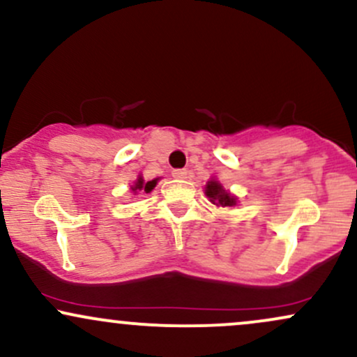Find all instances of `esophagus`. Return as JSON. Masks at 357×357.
<instances>
[{"label": "esophagus", "instance_id": "obj_1", "mask_svg": "<svg viewBox=\"0 0 357 357\" xmlns=\"http://www.w3.org/2000/svg\"><path fill=\"white\" fill-rule=\"evenodd\" d=\"M173 176H174L176 179H186L188 171L186 169H174L173 171Z\"/></svg>", "mask_w": 357, "mask_h": 357}]
</instances>
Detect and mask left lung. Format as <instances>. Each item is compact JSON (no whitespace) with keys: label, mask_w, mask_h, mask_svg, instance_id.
I'll use <instances>...</instances> for the list:
<instances>
[{"label":"left lung","mask_w":357,"mask_h":357,"mask_svg":"<svg viewBox=\"0 0 357 357\" xmlns=\"http://www.w3.org/2000/svg\"><path fill=\"white\" fill-rule=\"evenodd\" d=\"M204 195L208 196V199L216 206H235L236 198L225 190L216 179H210L204 188Z\"/></svg>","instance_id":"8db88e82"}]
</instances>
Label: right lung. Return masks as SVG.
Returning <instances> with one entry per match:
<instances>
[{"label":"right lung","mask_w":357,"mask_h":357,"mask_svg":"<svg viewBox=\"0 0 357 357\" xmlns=\"http://www.w3.org/2000/svg\"><path fill=\"white\" fill-rule=\"evenodd\" d=\"M158 184V179H153V181H144L142 179V176H139L137 181L130 186V190H132L134 195H139V191L141 192H151L154 190V186Z\"/></svg>","instance_id":"right-lung-1"}]
</instances>
